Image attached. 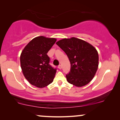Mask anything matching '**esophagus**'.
Wrapping results in <instances>:
<instances>
[{
	"instance_id": "1",
	"label": "esophagus",
	"mask_w": 120,
	"mask_h": 120,
	"mask_svg": "<svg viewBox=\"0 0 120 120\" xmlns=\"http://www.w3.org/2000/svg\"><path fill=\"white\" fill-rule=\"evenodd\" d=\"M58 69H62V65H60V64L58 66Z\"/></svg>"
}]
</instances>
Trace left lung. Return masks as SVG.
I'll return each mask as SVG.
<instances>
[{
	"mask_svg": "<svg viewBox=\"0 0 120 120\" xmlns=\"http://www.w3.org/2000/svg\"><path fill=\"white\" fill-rule=\"evenodd\" d=\"M56 44L66 53L71 64L69 73L66 75L67 81L76 87L88 84L98 69L99 57L96 49L74 37L63 39Z\"/></svg>",
	"mask_w": 120,
	"mask_h": 120,
	"instance_id": "1",
	"label": "left lung"
}]
</instances>
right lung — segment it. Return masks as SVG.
Wrapping results in <instances>:
<instances>
[{
	"instance_id": "add662e5",
	"label": "right lung",
	"mask_w": 120,
	"mask_h": 120,
	"mask_svg": "<svg viewBox=\"0 0 120 120\" xmlns=\"http://www.w3.org/2000/svg\"><path fill=\"white\" fill-rule=\"evenodd\" d=\"M56 40L38 37L23 50L20 56L21 69L25 78L33 86L43 88L53 82L57 69L49 64L50 57L47 53Z\"/></svg>"
}]
</instances>
